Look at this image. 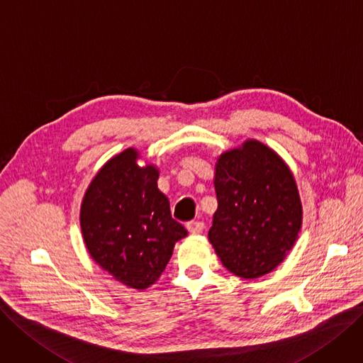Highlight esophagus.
<instances>
[{"mask_svg":"<svg viewBox=\"0 0 363 363\" xmlns=\"http://www.w3.org/2000/svg\"><path fill=\"white\" fill-rule=\"evenodd\" d=\"M203 229H205V224L202 221H190V223H186V230H189L193 235L202 233Z\"/></svg>","mask_w":363,"mask_h":363,"instance_id":"obj_1","label":"esophagus"}]
</instances>
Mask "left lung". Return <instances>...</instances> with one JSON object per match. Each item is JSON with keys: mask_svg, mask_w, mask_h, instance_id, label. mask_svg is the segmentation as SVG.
Segmentation results:
<instances>
[{"mask_svg": "<svg viewBox=\"0 0 363 363\" xmlns=\"http://www.w3.org/2000/svg\"><path fill=\"white\" fill-rule=\"evenodd\" d=\"M218 208L208 238L227 271L254 279L274 271L296 242L302 203L289 166L269 146L245 140L216 164Z\"/></svg>", "mask_w": 363, "mask_h": 363, "instance_id": "left-lung-1", "label": "left lung"}]
</instances>
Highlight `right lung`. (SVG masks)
I'll return each mask as SVG.
<instances>
[{
    "label": "right lung",
    "instance_id": "right-lung-1",
    "mask_svg": "<svg viewBox=\"0 0 363 363\" xmlns=\"http://www.w3.org/2000/svg\"><path fill=\"white\" fill-rule=\"evenodd\" d=\"M139 157L128 147L99 170L80 206V229L101 269L127 287L145 290L189 232L172 218L169 199L157 186L158 169L140 167Z\"/></svg>",
    "mask_w": 363,
    "mask_h": 363
}]
</instances>
